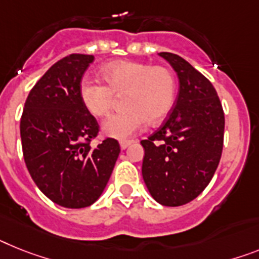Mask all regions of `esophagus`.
<instances>
[{"label":"esophagus","instance_id":"obj_1","mask_svg":"<svg viewBox=\"0 0 259 259\" xmlns=\"http://www.w3.org/2000/svg\"><path fill=\"white\" fill-rule=\"evenodd\" d=\"M132 143H133V141H132V140H123V141H121V142H119V146H121V149H122V150H125L126 147L129 146V145H132Z\"/></svg>","mask_w":259,"mask_h":259}]
</instances>
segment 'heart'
<instances>
[{
    "label": "heart",
    "mask_w": 259,
    "mask_h": 259,
    "mask_svg": "<svg viewBox=\"0 0 259 259\" xmlns=\"http://www.w3.org/2000/svg\"><path fill=\"white\" fill-rule=\"evenodd\" d=\"M104 82L84 77L79 95L92 116L103 118L112 112L116 96L122 95L125 109L108 118L103 133L123 140L150 123H158L172 109L177 96L175 75L166 66H150L134 60H117L103 67Z\"/></svg>",
    "instance_id": "obj_1"
}]
</instances>
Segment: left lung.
Instances as JSON below:
<instances>
[{"mask_svg":"<svg viewBox=\"0 0 259 259\" xmlns=\"http://www.w3.org/2000/svg\"><path fill=\"white\" fill-rule=\"evenodd\" d=\"M177 71L179 93L159 129L141 141L142 177L151 196L162 205L192 201L209 184L224 146L223 105L212 82L182 56L160 52Z\"/></svg>","mask_w":259,"mask_h":259,"instance_id":"8db88e82","label":"left lung"}]
</instances>
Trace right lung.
<instances>
[{
  "mask_svg": "<svg viewBox=\"0 0 259 259\" xmlns=\"http://www.w3.org/2000/svg\"><path fill=\"white\" fill-rule=\"evenodd\" d=\"M93 55L71 54L36 81L21 117V140L27 170L38 188L58 205L89 207L105 188L121 151L106 138L95 149L96 118L79 95Z\"/></svg>",
  "mask_w": 259,
  "mask_h": 259,
  "instance_id": "add662e5",
  "label": "right lung"
}]
</instances>
